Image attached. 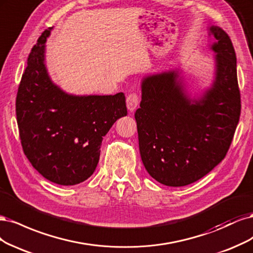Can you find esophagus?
<instances>
[{
	"label": "esophagus",
	"instance_id": "esophagus-1",
	"mask_svg": "<svg viewBox=\"0 0 253 253\" xmlns=\"http://www.w3.org/2000/svg\"><path fill=\"white\" fill-rule=\"evenodd\" d=\"M138 102H140V96L136 92L130 93L127 99H126V104H127V108L129 111H133L138 105Z\"/></svg>",
	"mask_w": 253,
	"mask_h": 253
}]
</instances>
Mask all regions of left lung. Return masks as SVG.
Segmentation results:
<instances>
[{
  "label": "left lung",
  "mask_w": 253,
  "mask_h": 253,
  "mask_svg": "<svg viewBox=\"0 0 253 253\" xmlns=\"http://www.w3.org/2000/svg\"><path fill=\"white\" fill-rule=\"evenodd\" d=\"M216 73L199 101L185 93L176 71L145 78L135 111L143 164L159 183L181 187L197 182L224 160L241 116L236 56L231 40L217 26Z\"/></svg>",
  "instance_id": "left-lung-1"
}]
</instances>
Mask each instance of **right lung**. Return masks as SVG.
<instances>
[{"instance_id": "1", "label": "right lung", "mask_w": 253, "mask_h": 253, "mask_svg": "<svg viewBox=\"0 0 253 253\" xmlns=\"http://www.w3.org/2000/svg\"><path fill=\"white\" fill-rule=\"evenodd\" d=\"M46 29L31 49L19 85L15 111L23 151L52 183L71 186L90 176L100 160L103 136L127 116L123 92L78 96L65 93L44 63Z\"/></svg>"}]
</instances>
